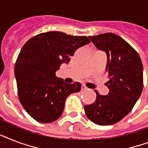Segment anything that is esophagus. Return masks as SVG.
Returning a JSON list of instances; mask_svg holds the SVG:
<instances>
[{"label":"esophagus","instance_id":"esophagus-1","mask_svg":"<svg viewBox=\"0 0 148 148\" xmlns=\"http://www.w3.org/2000/svg\"><path fill=\"white\" fill-rule=\"evenodd\" d=\"M87 87H86V86H85V85H82V88H81V90L82 91H85V90H87Z\"/></svg>","mask_w":148,"mask_h":148}]
</instances>
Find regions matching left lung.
Listing matches in <instances>:
<instances>
[{
    "mask_svg": "<svg viewBox=\"0 0 148 148\" xmlns=\"http://www.w3.org/2000/svg\"><path fill=\"white\" fill-rule=\"evenodd\" d=\"M94 45L107 55L106 71L109 80L106 96L97 90V99L84 106L86 116L99 125L119 122L133 109L143 90V65L135 50L122 37L108 32L90 36Z\"/></svg>",
    "mask_w": 148,
    "mask_h": 148,
    "instance_id": "8db88e82",
    "label": "left lung"
}]
</instances>
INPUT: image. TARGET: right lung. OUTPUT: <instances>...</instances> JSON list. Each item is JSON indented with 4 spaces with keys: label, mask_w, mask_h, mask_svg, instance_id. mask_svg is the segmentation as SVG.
Segmentation results:
<instances>
[{
    "label": "right lung",
    "mask_w": 148,
    "mask_h": 148,
    "mask_svg": "<svg viewBox=\"0 0 148 148\" xmlns=\"http://www.w3.org/2000/svg\"><path fill=\"white\" fill-rule=\"evenodd\" d=\"M86 36L64 32H42L29 39L15 64L18 97L26 112L37 122L49 123L62 116L67 97L81 89L80 83H64L55 76L69 63L77 49L89 44Z\"/></svg>",
    "instance_id": "obj_1"
}]
</instances>
